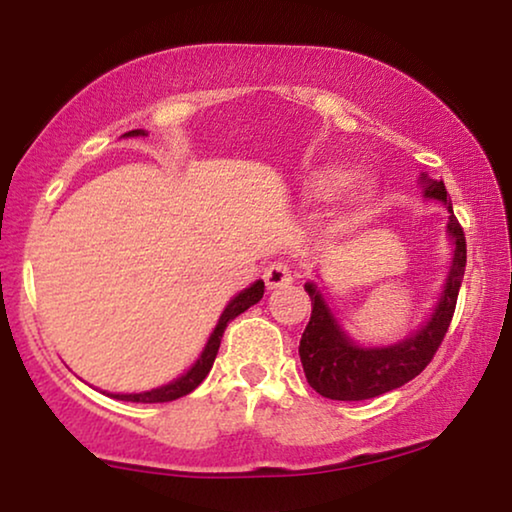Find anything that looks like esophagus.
Listing matches in <instances>:
<instances>
[{
	"label": "esophagus",
	"instance_id": "34e87169",
	"mask_svg": "<svg viewBox=\"0 0 512 512\" xmlns=\"http://www.w3.org/2000/svg\"><path fill=\"white\" fill-rule=\"evenodd\" d=\"M292 280V269L290 264L278 259V262H271L264 266V283L269 290H276V287H283Z\"/></svg>",
	"mask_w": 512,
	"mask_h": 512
}]
</instances>
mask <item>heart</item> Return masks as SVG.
Wrapping results in <instances>:
<instances>
[{
    "label": "heart",
    "instance_id": "heart-1",
    "mask_svg": "<svg viewBox=\"0 0 512 512\" xmlns=\"http://www.w3.org/2000/svg\"><path fill=\"white\" fill-rule=\"evenodd\" d=\"M345 183V176L343 174H327V176H322V181H320V187L325 192H334V190H338V187H341Z\"/></svg>",
    "mask_w": 512,
    "mask_h": 512
}]
</instances>
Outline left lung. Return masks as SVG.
Here are the masks:
<instances>
[{
	"mask_svg": "<svg viewBox=\"0 0 512 512\" xmlns=\"http://www.w3.org/2000/svg\"><path fill=\"white\" fill-rule=\"evenodd\" d=\"M422 187L424 197L443 201L450 211L448 234L455 246V255H452L441 301L431 320L415 336L403 338L401 343L387 345V348H362L352 343V338L338 325L318 287L306 283L304 287L311 297L313 311L299 341V357L308 385L322 397L334 401H364L397 390L427 369L448 334L466 269V239L462 225L452 213L445 183L431 181L427 174H422Z\"/></svg>",
	"mask_w": 512,
	"mask_h": 512,
	"instance_id": "1",
	"label": "left lung"
}]
</instances>
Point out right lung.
<instances>
[{"instance_id": "add662e5", "label": "right lung", "mask_w": 512, "mask_h": 512, "mask_svg": "<svg viewBox=\"0 0 512 512\" xmlns=\"http://www.w3.org/2000/svg\"><path fill=\"white\" fill-rule=\"evenodd\" d=\"M125 136H146V132H143V129H132V132H127ZM262 294H264V283L262 280H257V283L246 287V290L239 292L232 301H229L227 308L220 315L218 325H215V329H213L211 338H208L204 352H201V357L194 362V366L185 373V376H181L169 385L157 387V390H150V392L111 394V397L120 399V401H134V403H167V401L181 399V397H185V394H190L194 387H199L201 380L208 376V371H211L215 355H218V348H220V338H222V334H225L229 322H232L236 315L248 311L250 306H255L257 301L262 299Z\"/></svg>"}]
</instances>
